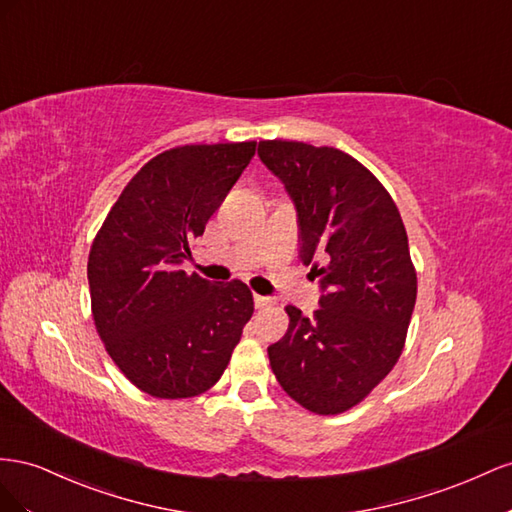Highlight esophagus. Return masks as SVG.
I'll list each match as a JSON object with an SVG mask.
<instances>
[{"mask_svg": "<svg viewBox=\"0 0 512 512\" xmlns=\"http://www.w3.org/2000/svg\"><path fill=\"white\" fill-rule=\"evenodd\" d=\"M272 304L270 298H264V296H255V309H268V306Z\"/></svg>", "mask_w": 512, "mask_h": 512, "instance_id": "obj_1", "label": "esophagus"}]
</instances>
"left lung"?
<instances>
[{"label":"left lung","instance_id":"8db88e82","mask_svg":"<svg viewBox=\"0 0 512 512\" xmlns=\"http://www.w3.org/2000/svg\"><path fill=\"white\" fill-rule=\"evenodd\" d=\"M259 158L298 210L300 259L326 291L268 347L272 373L304 410L334 416L364 401L397 364L416 304V268L390 193L354 156L328 145L268 139Z\"/></svg>","mask_w":512,"mask_h":512}]
</instances>
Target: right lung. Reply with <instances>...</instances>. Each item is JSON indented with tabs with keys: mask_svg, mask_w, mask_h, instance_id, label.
Listing matches in <instances>:
<instances>
[{
	"mask_svg": "<svg viewBox=\"0 0 512 512\" xmlns=\"http://www.w3.org/2000/svg\"><path fill=\"white\" fill-rule=\"evenodd\" d=\"M257 141L178 145L148 160L98 229L87 259L107 354L156 399H191L225 373L253 294L186 274L193 240L255 156Z\"/></svg>",
	"mask_w": 512,
	"mask_h": 512,
	"instance_id": "obj_1",
	"label": "right lung"
}]
</instances>
